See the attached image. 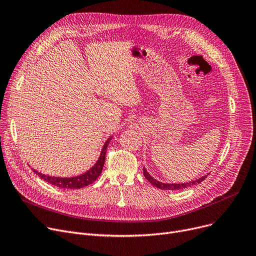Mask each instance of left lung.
<instances>
[{"mask_svg": "<svg viewBox=\"0 0 256 256\" xmlns=\"http://www.w3.org/2000/svg\"><path fill=\"white\" fill-rule=\"evenodd\" d=\"M143 174L145 178L148 180L152 186H156L158 189H160V190H182V189H186V188L188 186H191L193 184H200L201 182H202L208 176H202L201 178H198L196 180H193V182H184V184H164V182H158L156 180H154L150 174L146 171L145 168H143Z\"/></svg>", "mask_w": 256, "mask_h": 256, "instance_id": "1", "label": "left lung"}]
</instances>
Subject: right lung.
<instances>
[{
	"label": "right lung",
	"mask_w": 256,
	"mask_h": 256,
	"mask_svg": "<svg viewBox=\"0 0 256 256\" xmlns=\"http://www.w3.org/2000/svg\"><path fill=\"white\" fill-rule=\"evenodd\" d=\"M112 137L108 139L102 147V154L100 156V158L98 160L96 164L94 165L91 169H89L87 172L80 174L78 176H74V178H56V176H46V174L40 173L38 171H36L35 169H33L34 173H36L37 176L44 180V182H48L50 184H54L59 188H64V189H80V188H84L86 186L91 184L93 182H96V178L100 176L102 170L104 168V160H106V150L109 142L111 141Z\"/></svg>",
	"instance_id": "1"
}]
</instances>
